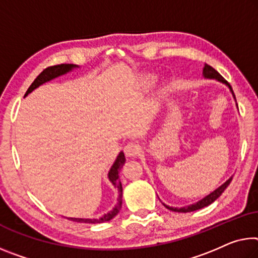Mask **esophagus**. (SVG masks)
Listing matches in <instances>:
<instances>
[{
    "label": "esophagus",
    "instance_id": "34e87169",
    "mask_svg": "<svg viewBox=\"0 0 258 258\" xmlns=\"http://www.w3.org/2000/svg\"><path fill=\"white\" fill-rule=\"evenodd\" d=\"M125 154L127 155L128 157H137L139 154H140V147L139 145L134 144V142H128L127 145L125 146Z\"/></svg>",
    "mask_w": 258,
    "mask_h": 258
}]
</instances>
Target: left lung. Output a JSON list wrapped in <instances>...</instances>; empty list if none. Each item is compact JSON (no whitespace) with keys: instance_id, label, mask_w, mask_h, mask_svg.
Masks as SVG:
<instances>
[{"instance_id":"obj_1","label":"left lung","mask_w":258,"mask_h":258,"mask_svg":"<svg viewBox=\"0 0 258 258\" xmlns=\"http://www.w3.org/2000/svg\"><path fill=\"white\" fill-rule=\"evenodd\" d=\"M202 75H203V77H204V79H215V80H217V81H219V83H222V84H224V85H226L228 88H230V92L232 93V95H233V99H234V101H235V105L236 107H238V104H236V100H235V95H234V92H233V89H232V87H231V85L227 83L226 80L224 79V78L219 75V73L215 70L214 68L212 67H210V65H208V64H204V68H203V72H202ZM232 178L233 177H230L227 179L226 181H225L223 185H220L217 189H215L214 191H211L210 194H208L207 196H204L203 199H201L200 200V201H198L196 203H193V204H189V206H186V207H181V208H174V207H170V206H167V204H165V203H163L162 202V204L163 206H164L166 209H169V210H171V211H174V212H191V211H195V210H199V209H202V208H204V207H208V206H210V204L212 203V202H215L216 200H217L220 195L223 194V191L226 189L227 188V186L230 185L231 183V181H232Z\"/></svg>"}]
</instances>
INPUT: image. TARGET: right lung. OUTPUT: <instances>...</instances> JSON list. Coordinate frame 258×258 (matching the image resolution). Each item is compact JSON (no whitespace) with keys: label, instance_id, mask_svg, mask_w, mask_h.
Here are the masks:
<instances>
[{"label":"right lung","instance_id":"obj_1","mask_svg":"<svg viewBox=\"0 0 258 258\" xmlns=\"http://www.w3.org/2000/svg\"><path fill=\"white\" fill-rule=\"evenodd\" d=\"M79 67L76 64H59V65H54V67H49L46 70H43L40 75L36 77V79L32 83V85L28 87L27 92L25 94V96H27L28 94L32 93L35 88H38L39 86L43 85L44 83H48L55 78H58L63 75H67V73L71 72L75 69H78ZM126 159H125V155L122 151H120L118 154V156L116 158V161L111 166V169L109 170L108 173V178L110 182L112 183L113 187H116L118 189V199H117V204L112 208V210H110L108 214L102 215L99 218H73V217H65L69 220H72V222H77V223H84V224H100V223H105L111 220L114 216H116L118 212H119L120 208H121V203H122V186L121 182L119 180V171L122 167V165L125 164Z\"/></svg>","mask_w":258,"mask_h":258}]
</instances>
